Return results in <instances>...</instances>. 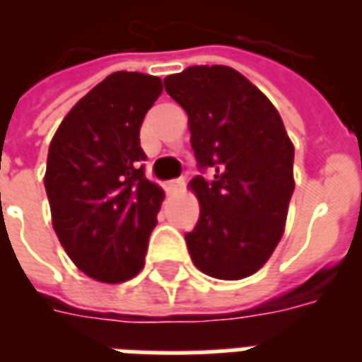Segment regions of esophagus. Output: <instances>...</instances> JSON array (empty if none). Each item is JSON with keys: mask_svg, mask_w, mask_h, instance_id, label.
<instances>
[{"mask_svg": "<svg viewBox=\"0 0 362 362\" xmlns=\"http://www.w3.org/2000/svg\"><path fill=\"white\" fill-rule=\"evenodd\" d=\"M180 186H182V180L166 182V189H168V192H176V189L180 188Z\"/></svg>", "mask_w": 362, "mask_h": 362, "instance_id": "34e87169", "label": "esophagus"}]
</instances>
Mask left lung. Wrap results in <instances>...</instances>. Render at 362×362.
<instances>
[{
	"instance_id": "8db88e82",
	"label": "left lung",
	"mask_w": 362,
	"mask_h": 362,
	"mask_svg": "<svg viewBox=\"0 0 362 362\" xmlns=\"http://www.w3.org/2000/svg\"><path fill=\"white\" fill-rule=\"evenodd\" d=\"M165 89L188 114L189 143L213 180L188 188L199 219L186 235L199 272L215 279L250 277L272 258L295 189V147L279 112L228 66H194L168 75Z\"/></svg>"
}]
</instances>
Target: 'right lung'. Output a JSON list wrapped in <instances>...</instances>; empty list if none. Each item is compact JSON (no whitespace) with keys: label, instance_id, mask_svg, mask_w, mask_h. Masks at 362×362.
<instances>
[{"label":"right lung","instance_id":"obj_1","mask_svg":"<svg viewBox=\"0 0 362 362\" xmlns=\"http://www.w3.org/2000/svg\"><path fill=\"white\" fill-rule=\"evenodd\" d=\"M163 93L155 75L116 71L75 104L52 137L44 186L59 243L90 279L141 272L165 199L145 178L143 118Z\"/></svg>","mask_w":362,"mask_h":362}]
</instances>
